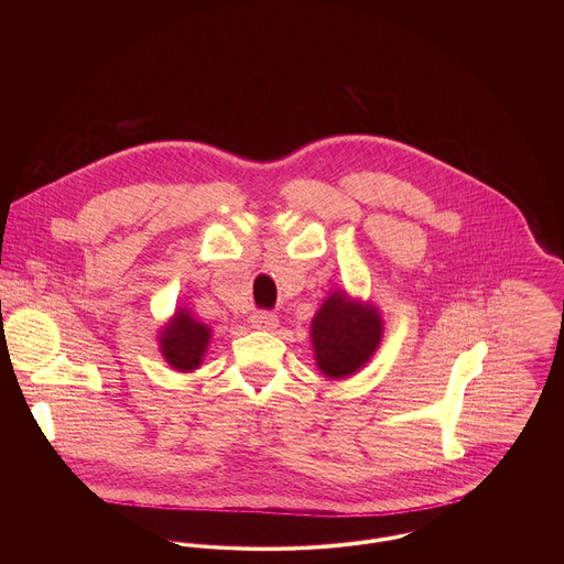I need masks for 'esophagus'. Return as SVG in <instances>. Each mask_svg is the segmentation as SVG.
<instances>
[{
	"mask_svg": "<svg viewBox=\"0 0 564 564\" xmlns=\"http://www.w3.org/2000/svg\"><path fill=\"white\" fill-rule=\"evenodd\" d=\"M249 323L256 329H275L280 322H278V317L273 313H256V315H251Z\"/></svg>",
	"mask_w": 564,
	"mask_h": 564,
	"instance_id": "obj_1",
	"label": "esophagus"
}]
</instances>
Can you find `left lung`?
<instances>
[{"label": "left lung", "mask_w": 564, "mask_h": 564, "mask_svg": "<svg viewBox=\"0 0 564 564\" xmlns=\"http://www.w3.org/2000/svg\"><path fill=\"white\" fill-rule=\"evenodd\" d=\"M384 319L376 304L347 291H332L311 322L315 365L325 378L345 380L358 373L378 351Z\"/></svg>", "instance_id": "obj_1"}]
</instances>
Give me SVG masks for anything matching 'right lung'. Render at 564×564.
I'll return each instance as SVG.
<instances>
[{
  "mask_svg": "<svg viewBox=\"0 0 564 564\" xmlns=\"http://www.w3.org/2000/svg\"><path fill=\"white\" fill-rule=\"evenodd\" d=\"M156 340L164 362L173 371L193 373L206 358L213 329L197 322L188 308H175L169 322L162 323Z\"/></svg>",
  "mask_w": 564,
  "mask_h": 564,
  "instance_id": "add662e5",
  "label": "right lung"
}]
</instances>
